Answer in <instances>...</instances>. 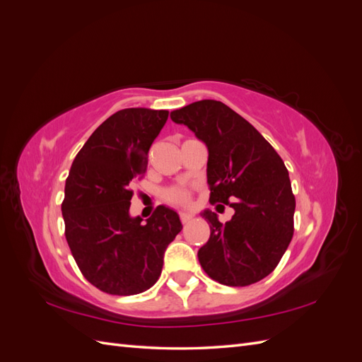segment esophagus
<instances>
[{"instance_id": "obj_1", "label": "esophagus", "mask_w": 362, "mask_h": 362, "mask_svg": "<svg viewBox=\"0 0 362 362\" xmlns=\"http://www.w3.org/2000/svg\"><path fill=\"white\" fill-rule=\"evenodd\" d=\"M193 217V214L192 213H180V218H181V222L182 223H187V222H190V218Z\"/></svg>"}]
</instances>
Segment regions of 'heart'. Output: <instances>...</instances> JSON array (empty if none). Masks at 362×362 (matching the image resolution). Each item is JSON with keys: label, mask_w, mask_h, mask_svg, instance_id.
I'll list each match as a JSON object with an SVG mask.
<instances>
[{"label": "heart", "mask_w": 362, "mask_h": 362, "mask_svg": "<svg viewBox=\"0 0 362 362\" xmlns=\"http://www.w3.org/2000/svg\"><path fill=\"white\" fill-rule=\"evenodd\" d=\"M163 198L168 204L175 206H189L192 201V194L189 189L175 185V187H169L163 192Z\"/></svg>", "instance_id": "heart-1"}]
</instances>
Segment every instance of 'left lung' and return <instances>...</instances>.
Here are the masks:
<instances>
[{
	"label": "left lung",
	"mask_w": 362,
	"mask_h": 362,
	"mask_svg": "<svg viewBox=\"0 0 362 362\" xmlns=\"http://www.w3.org/2000/svg\"><path fill=\"white\" fill-rule=\"evenodd\" d=\"M208 148L210 202L234 208L229 222L205 210L210 238L198 250L202 269L229 287H246L275 270L293 238L296 199L278 152L228 105L202 100L170 113Z\"/></svg>",
	"instance_id": "8db88e82"
}]
</instances>
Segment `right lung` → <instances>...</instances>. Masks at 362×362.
Returning a JSON list of instances; mask_svg holds the SVG:
<instances>
[{"label":"right lung","mask_w":362,"mask_h":362,"mask_svg":"<svg viewBox=\"0 0 362 362\" xmlns=\"http://www.w3.org/2000/svg\"><path fill=\"white\" fill-rule=\"evenodd\" d=\"M168 110L124 108L98 127L76 154L64 185V235L76 266L104 293L151 288L164 250L182 229L178 214L158 205L146 223L129 216L131 185L144 177L148 152Z\"/></svg>","instance_id":"add662e5"}]
</instances>
